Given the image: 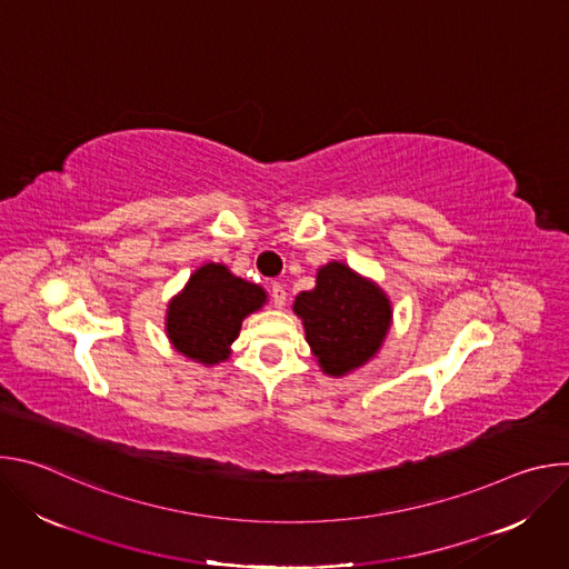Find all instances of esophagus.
I'll use <instances>...</instances> for the list:
<instances>
[{"label": "esophagus", "instance_id": "obj_1", "mask_svg": "<svg viewBox=\"0 0 569 569\" xmlns=\"http://www.w3.org/2000/svg\"><path fill=\"white\" fill-rule=\"evenodd\" d=\"M270 299H272L274 308H283V306H286V288L274 281V283L270 286Z\"/></svg>", "mask_w": 569, "mask_h": 569}]
</instances>
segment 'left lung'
Listing matches in <instances>:
<instances>
[{
	"mask_svg": "<svg viewBox=\"0 0 569 569\" xmlns=\"http://www.w3.org/2000/svg\"><path fill=\"white\" fill-rule=\"evenodd\" d=\"M295 312L319 367L331 376L365 365L380 349L391 319L382 290L342 263L317 272V286L295 299Z\"/></svg>",
	"mask_w": 569,
	"mask_h": 569,
	"instance_id": "left-lung-1",
	"label": "left lung"
}]
</instances>
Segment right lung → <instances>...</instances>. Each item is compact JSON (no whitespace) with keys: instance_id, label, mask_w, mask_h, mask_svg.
<instances>
[{"instance_id":"add662e5","label":"right lung","mask_w":569,"mask_h":569,"mask_svg":"<svg viewBox=\"0 0 569 569\" xmlns=\"http://www.w3.org/2000/svg\"><path fill=\"white\" fill-rule=\"evenodd\" d=\"M263 301L266 292L259 286L233 277L224 266H202L169 306V338L191 360L220 362L229 356L242 319Z\"/></svg>"}]
</instances>
